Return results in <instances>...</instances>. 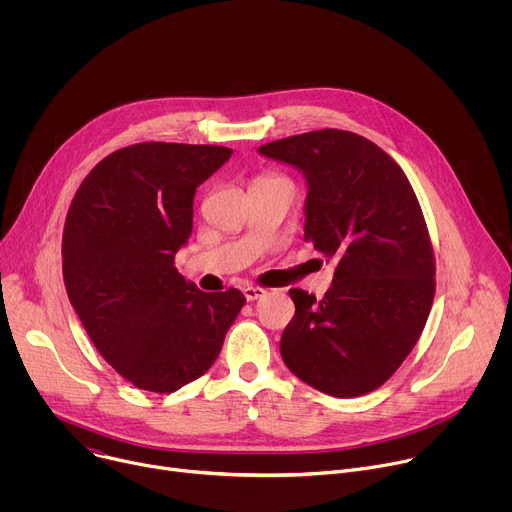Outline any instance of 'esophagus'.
Segmentation results:
<instances>
[{
    "label": "esophagus",
    "instance_id": "obj_1",
    "mask_svg": "<svg viewBox=\"0 0 512 512\" xmlns=\"http://www.w3.org/2000/svg\"><path fill=\"white\" fill-rule=\"evenodd\" d=\"M243 294H245L247 302H255V300L263 298V296L267 294V291H265L263 287H259V285H247V287L243 289Z\"/></svg>",
    "mask_w": 512,
    "mask_h": 512
}]
</instances>
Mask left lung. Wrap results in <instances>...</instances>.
Listing matches in <instances>:
<instances>
[{
    "instance_id": "8db88e82",
    "label": "left lung",
    "mask_w": 512,
    "mask_h": 512,
    "mask_svg": "<svg viewBox=\"0 0 512 512\" xmlns=\"http://www.w3.org/2000/svg\"><path fill=\"white\" fill-rule=\"evenodd\" d=\"M259 154L304 172V239L336 265L322 300L289 289L296 314L281 358L326 395H367L401 367L433 304L435 257L419 200L401 166L352 131L291 135Z\"/></svg>"
}]
</instances>
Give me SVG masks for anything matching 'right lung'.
<instances>
[{"mask_svg": "<svg viewBox=\"0 0 512 512\" xmlns=\"http://www.w3.org/2000/svg\"><path fill=\"white\" fill-rule=\"evenodd\" d=\"M233 150L143 141L103 158L70 202L62 233L68 300L101 356L131 385L174 393L202 377L245 306L231 287L186 281L176 251L196 188Z\"/></svg>", "mask_w": 512, "mask_h": 512, "instance_id": "add662e5", "label": "right lung"}]
</instances>
